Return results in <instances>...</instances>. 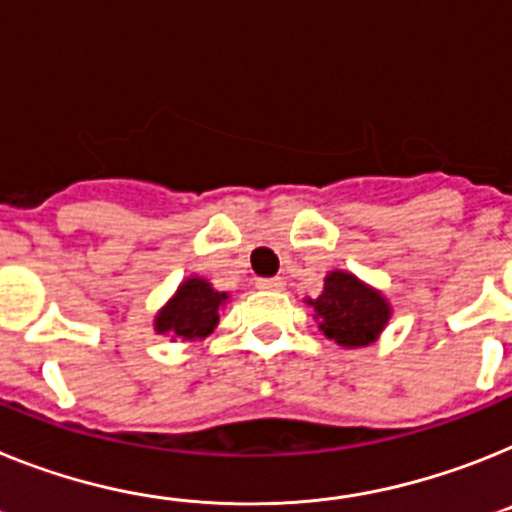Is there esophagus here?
Wrapping results in <instances>:
<instances>
[{"mask_svg": "<svg viewBox=\"0 0 512 512\" xmlns=\"http://www.w3.org/2000/svg\"><path fill=\"white\" fill-rule=\"evenodd\" d=\"M256 287H259V290H282V287H285V279H282V277H261V279H256Z\"/></svg>", "mask_w": 512, "mask_h": 512, "instance_id": "34e87169", "label": "esophagus"}]
</instances>
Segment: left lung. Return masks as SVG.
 Instances as JSON below:
<instances>
[{
  "label": "left lung",
  "mask_w": 512,
  "mask_h": 512,
  "mask_svg": "<svg viewBox=\"0 0 512 512\" xmlns=\"http://www.w3.org/2000/svg\"><path fill=\"white\" fill-rule=\"evenodd\" d=\"M310 305L316 318H321L323 334L342 347L375 342L391 316L386 300L347 272H331L323 282V292Z\"/></svg>",
  "instance_id": "8db88e82"
}]
</instances>
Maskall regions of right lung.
Listing matches in <instances>:
<instances>
[{"instance_id": "obj_1", "label": "right lung", "mask_w": 512, "mask_h": 512, "mask_svg": "<svg viewBox=\"0 0 512 512\" xmlns=\"http://www.w3.org/2000/svg\"><path fill=\"white\" fill-rule=\"evenodd\" d=\"M225 292H214L209 282L194 277L178 287L176 298L170 300L155 318L157 334H168L170 339H202L212 334L220 321V305L225 303Z\"/></svg>"}]
</instances>
